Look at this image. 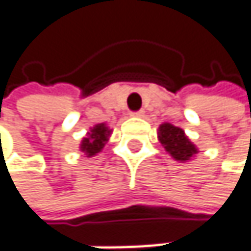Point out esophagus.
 Masks as SVG:
<instances>
[{
  "label": "esophagus",
  "instance_id": "obj_1",
  "mask_svg": "<svg viewBox=\"0 0 251 251\" xmlns=\"http://www.w3.org/2000/svg\"><path fill=\"white\" fill-rule=\"evenodd\" d=\"M145 115L144 110H136V112H132V116H136V118H142Z\"/></svg>",
  "mask_w": 251,
  "mask_h": 251
}]
</instances>
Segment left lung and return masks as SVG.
Masks as SVG:
<instances>
[{"label":"left lung","mask_w":251,"mask_h":251,"mask_svg":"<svg viewBox=\"0 0 251 251\" xmlns=\"http://www.w3.org/2000/svg\"><path fill=\"white\" fill-rule=\"evenodd\" d=\"M160 142L166 148V151L177 161H187L198 152L196 147L187 139L184 132L177 126L164 124L160 126L158 132Z\"/></svg>","instance_id":"1"}]
</instances>
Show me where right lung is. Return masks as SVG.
<instances>
[{
  "instance_id": "add662e5",
  "label": "right lung",
  "mask_w": 251,
  "mask_h": 251,
  "mask_svg": "<svg viewBox=\"0 0 251 251\" xmlns=\"http://www.w3.org/2000/svg\"><path fill=\"white\" fill-rule=\"evenodd\" d=\"M110 135V130L107 129V126L104 124H99L96 125L91 132H88L87 138L82 139L81 142V151L85 152L87 157H93L97 152H100L104 147V144L107 142Z\"/></svg>"
}]
</instances>
